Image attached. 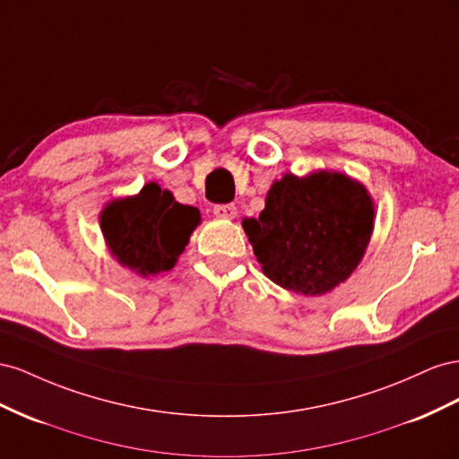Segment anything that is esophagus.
I'll return each instance as SVG.
<instances>
[{
  "label": "esophagus",
  "instance_id": "34e87169",
  "mask_svg": "<svg viewBox=\"0 0 459 459\" xmlns=\"http://www.w3.org/2000/svg\"><path fill=\"white\" fill-rule=\"evenodd\" d=\"M213 213L221 219H234L237 217V205L234 204H219L213 207Z\"/></svg>",
  "mask_w": 459,
  "mask_h": 459
}]
</instances>
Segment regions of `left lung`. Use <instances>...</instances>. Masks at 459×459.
I'll return each instance as SVG.
<instances>
[{
  "mask_svg": "<svg viewBox=\"0 0 459 459\" xmlns=\"http://www.w3.org/2000/svg\"><path fill=\"white\" fill-rule=\"evenodd\" d=\"M375 204L361 182L317 171L274 180L257 219L242 221L267 277L286 290L321 296L359 265L373 232Z\"/></svg>",
  "mask_w": 459,
  "mask_h": 459,
  "instance_id": "1",
  "label": "left lung"
}]
</instances>
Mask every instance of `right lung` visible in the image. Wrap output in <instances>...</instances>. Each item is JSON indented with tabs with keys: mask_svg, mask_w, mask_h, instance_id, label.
Instances as JSON below:
<instances>
[{
	"mask_svg": "<svg viewBox=\"0 0 459 459\" xmlns=\"http://www.w3.org/2000/svg\"><path fill=\"white\" fill-rule=\"evenodd\" d=\"M103 238L123 267L142 277L173 269L200 212L175 202L173 194L148 182L136 195L113 200L100 215Z\"/></svg>",
	"mask_w": 459,
	"mask_h": 459,
	"instance_id": "obj_1",
	"label": "right lung"
}]
</instances>
